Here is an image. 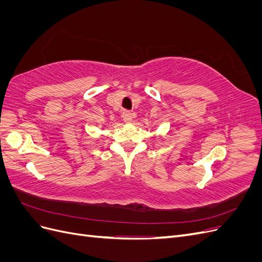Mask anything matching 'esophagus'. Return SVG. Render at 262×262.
<instances>
[{
	"mask_svg": "<svg viewBox=\"0 0 262 262\" xmlns=\"http://www.w3.org/2000/svg\"><path fill=\"white\" fill-rule=\"evenodd\" d=\"M122 118H123V120H124L126 123H130V122H132L133 115H132V113L128 112V110H124V112L122 113Z\"/></svg>",
	"mask_w": 262,
	"mask_h": 262,
	"instance_id": "esophagus-1",
	"label": "esophagus"
}]
</instances>
